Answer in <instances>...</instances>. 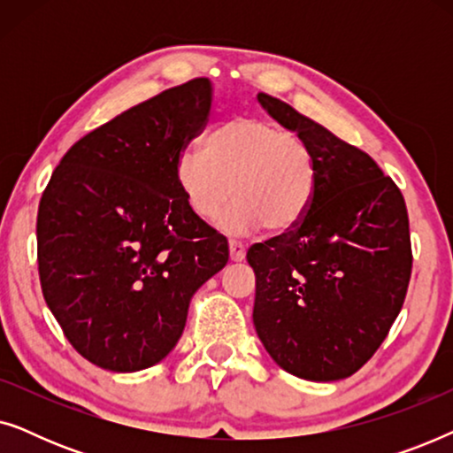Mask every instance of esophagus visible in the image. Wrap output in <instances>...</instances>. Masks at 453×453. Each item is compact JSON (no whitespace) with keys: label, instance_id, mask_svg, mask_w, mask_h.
Masks as SVG:
<instances>
[{"label":"esophagus","instance_id":"1","mask_svg":"<svg viewBox=\"0 0 453 453\" xmlns=\"http://www.w3.org/2000/svg\"><path fill=\"white\" fill-rule=\"evenodd\" d=\"M228 251H231L233 262H241V259H245V245L241 243V241L228 239Z\"/></svg>","mask_w":453,"mask_h":453}]
</instances>
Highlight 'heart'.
<instances>
[{
    "instance_id": "1",
    "label": "heart",
    "mask_w": 453,
    "mask_h": 453,
    "mask_svg": "<svg viewBox=\"0 0 453 453\" xmlns=\"http://www.w3.org/2000/svg\"><path fill=\"white\" fill-rule=\"evenodd\" d=\"M177 183L197 219L222 216L231 233H287L299 226L318 191V165L305 142L274 123L234 117L214 127L206 150L183 152Z\"/></svg>"
}]
</instances>
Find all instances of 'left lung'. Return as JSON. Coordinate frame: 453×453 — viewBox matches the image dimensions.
Masks as SVG:
<instances>
[{
  "label": "left lung",
  "mask_w": 453,
  "mask_h": 453,
  "mask_svg": "<svg viewBox=\"0 0 453 453\" xmlns=\"http://www.w3.org/2000/svg\"><path fill=\"white\" fill-rule=\"evenodd\" d=\"M257 101L305 142L318 191L299 226L247 251L253 324L270 357L303 380L357 373L386 340L412 272L406 202L373 158L280 98Z\"/></svg>",
  "instance_id": "1"
}]
</instances>
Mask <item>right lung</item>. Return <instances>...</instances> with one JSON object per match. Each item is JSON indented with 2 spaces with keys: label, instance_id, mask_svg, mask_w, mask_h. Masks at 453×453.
<instances>
[{
  "label": "right lung",
  "instance_id": "right-lung-1",
  "mask_svg": "<svg viewBox=\"0 0 453 453\" xmlns=\"http://www.w3.org/2000/svg\"><path fill=\"white\" fill-rule=\"evenodd\" d=\"M206 78L127 109L80 138L55 166L36 216L49 309L86 361L140 371L169 355L191 296L228 262L197 219L177 163L208 123Z\"/></svg>",
  "mask_w": 453,
  "mask_h": 453
}]
</instances>
